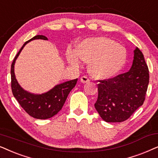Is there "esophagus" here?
<instances>
[{
	"mask_svg": "<svg viewBox=\"0 0 158 158\" xmlns=\"http://www.w3.org/2000/svg\"><path fill=\"white\" fill-rule=\"evenodd\" d=\"M80 80H81V82L84 83V84L87 83V82H89V79H88L87 77H85V76H83V77H81Z\"/></svg>",
	"mask_w": 158,
	"mask_h": 158,
	"instance_id": "34e87169",
	"label": "esophagus"
}]
</instances>
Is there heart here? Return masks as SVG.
<instances>
[{
  "mask_svg": "<svg viewBox=\"0 0 158 158\" xmlns=\"http://www.w3.org/2000/svg\"><path fill=\"white\" fill-rule=\"evenodd\" d=\"M67 60L79 66L81 59L89 62L88 71L97 79H109L116 76L127 62V50L121 44L106 37H90L77 45V50L68 48Z\"/></svg>",
  "mask_w": 158,
  "mask_h": 158,
  "instance_id": "b5f03b06",
  "label": "heart"
}]
</instances>
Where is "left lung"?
Masks as SVG:
<instances>
[{"mask_svg": "<svg viewBox=\"0 0 158 158\" xmlns=\"http://www.w3.org/2000/svg\"><path fill=\"white\" fill-rule=\"evenodd\" d=\"M149 78L144 55L136 47L132 66L128 72L100 81L94 108L102 119L115 123L129 118L144 103Z\"/></svg>", "mask_w": 158, "mask_h": 158, "instance_id": "left-lung-1", "label": "left lung"}]
</instances>
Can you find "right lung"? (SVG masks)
<instances>
[{"mask_svg": "<svg viewBox=\"0 0 158 158\" xmlns=\"http://www.w3.org/2000/svg\"><path fill=\"white\" fill-rule=\"evenodd\" d=\"M34 40H48V38L44 35H36L23 45L11 64V89L14 98L29 115L37 119H47L56 115L61 110L69 92L75 87L78 79L59 84L49 91L42 94H34L23 89L16 79L14 65L24 46Z\"/></svg>", "mask_w": 158, "mask_h": 158, "instance_id": "obj_1", "label": "right lung"}]
</instances>
